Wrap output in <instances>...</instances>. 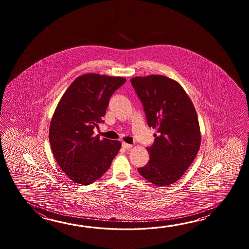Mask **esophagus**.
<instances>
[{"mask_svg": "<svg viewBox=\"0 0 249 249\" xmlns=\"http://www.w3.org/2000/svg\"><path fill=\"white\" fill-rule=\"evenodd\" d=\"M122 146L123 148H124L125 149H130V148H132V145L128 144V143L123 142Z\"/></svg>", "mask_w": 249, "mask_h": 249, "instance_id": "1", "label": "esophagus"}]
</instances>
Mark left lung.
<instances>
[{"label":"left lung","mask_w":249,"mask_h":249,"mask_svg":"<svg viewBox=\"0 0 249 249\" xmlns=\"http://www.w3.org/2000/svg\"><path fill=\"white\" fill-rule=\"evenodd\" d=\"M142 103L148 126L157 129L150 159L138 168L155 185H170L189 168L200 147L201 136L195 107L185 90L175 80L151 74L131 79Z\"/></svg>","instance_id":"1"}]
</instances>
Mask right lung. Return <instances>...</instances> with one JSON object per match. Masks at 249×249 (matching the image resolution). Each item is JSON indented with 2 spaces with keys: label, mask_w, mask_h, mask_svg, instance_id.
<instances>
[{
  "label": "right lung",
  "mask_w": 249,
  "mask_h": 249,
  "mask_svg": "<svg viewBox=\"0 0 249 249\" xmlns=\"http://www.w3.org/2000/svg\"><path fill=\"white\" fill-rule=\"evenodd\" d=\"M126 80L87 74L74 80L53 114L49 140L54 158L69 179L89 185L111 165L121 142L93 135L112 94Z\"/></svg>",
  "instance_id": "right-lung-1"
}]
</instances>
